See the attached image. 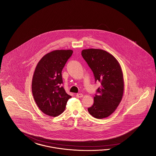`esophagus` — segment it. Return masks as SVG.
<instances>
[{
    "mask_svg": "<svg viewBox=\"0 0 156 156\" xmlns=\"http://www.w3.org/2000/svg\"><path fill=\"white\" fill-rule=\"evenodd\" d=\"M76 97H77V98H81L83 97V94L82 93H77V94H76Z\"/></svg>",
    "mask_w": 156,
    "mask_h": 156,
    "instance_id": "34e87169",
    "label": "esophagus"
}]
</instances>
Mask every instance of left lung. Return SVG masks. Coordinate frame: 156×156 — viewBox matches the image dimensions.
Instances as JSON below:
<instances>
[{"mask_svg": "<svg viewBox=\"0 0 156 156\" xmlns=\"http://www.w3.org/2000/svg\"><path fill=\"white\" fill-rule=\"evenodd\" d=\"M82 55L91 69L95 81L101 83L88 112L101 119L112 115L121 102L124 92V79L121 66L117 59L106 51L98 49L82 50Z\"/></svg>", "mask_w": 156, "mask_h": 156, "instance_id": "8db88e82", "label": "left lung"}]
</instances>
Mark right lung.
<instances>
[{"label":"right lung","mask_w":156,"mask_h":156,"mask_svg":"<svg viewBox=\"0 0 156 156\" xmlns=\"http://www.w3.org/2000/svg\"><path fill=\"white\" fill-rule=\"evenodd\" d=\"M72 50H56L45 55L36 67L32 83L33 98L43 113L56 117L65 110L72 98L62 86V71Z\"/></svg>","instance_id":"add662e5"}]
</instances>
